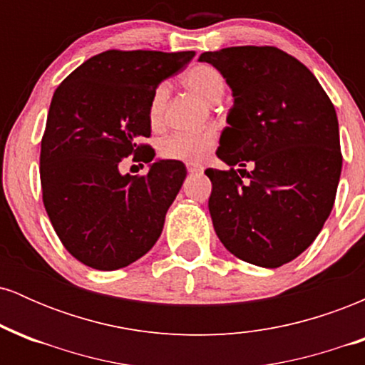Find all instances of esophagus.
I'll return each instance as SVG.
<instances>
[{"label":"esophagus","instance_id":"1","mask_svg":"<svg viewBox=\"0 0 365 365\" xmlns=\"http://www.w3.org/2000/svg\"><path fill=\"white\" fill-rule=\"evenodd\" d=\"M187 171L190 175H195V173H202L204 168L200 165H192V163H190V165H187Z\"/></svg>","mask_w":365,"mask_h":365}]
</instances>
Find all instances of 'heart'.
<instances>
[{"instance_id":"obj_1","label":"heart","mask_w":365,"mask_h":365,"mask_svg":"<svg viewBox=\"0 0 365 365\" xmlns=\"http://www.w3.org/2000/svg\"><path fill=\"white\" fill-rule=\"evenodd\" d=\"M183 82L195 91L200 98L215 103L223 96L225 78L216 66L209 63H197L190 66L183 75ZM166 99H168V86L165 82L158 83L150 94L148 116L153 127H159L165 121ZM217 142L216 128H206L202 132H177L165 137L159 142V154L165 159L183 163H202L207 154L215 149Z\"/></svg>"}]
</instances>
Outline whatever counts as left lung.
<instances>
[{"label":"left lung","instance_id":"left-lung-1","mask_svg":"<svg viewBox=\"0 0 365 365\" xmlns=\"http://www.w3.org/2000/svg\"><path fill=\"white\" fill-rule=\"evenodd\" d=\"M199 60L216 66L235 96L216 150L230 170H206L216 235L242 261L279 267L316 240L333 209L343 163L336 111L311 70L274 46ZM247 162L250 174L235 170Z\"/></svg>","mask_w":365,"mask_h":365}]
</instances>
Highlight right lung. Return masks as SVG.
Listing matches in <instances>:
<instances>
[{
    "label": "right lung",
    "mask_w": 365,
    "mask_h": 365,
    "mask_svg": "<svg viewBox=\"0 0 365 365\" xmlns=\"http://www.w3.org/2000/svg\"><path fill=\"white\" fill-rule=\"evenodd\" d=\"M194 54L108 49L54 91L41 140L43 202L63 247L86 266L120 269L161 235L185 166L161 159L145 175L130 177L120 173V163L156 156L144 142L150 94Z\"/></svg>",
    "instance_id": "1"
}]
</instances>
